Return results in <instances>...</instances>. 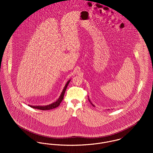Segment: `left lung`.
<instances>
[{
    "instance_id": "8db88e82",
    "label": "left lung",
    "mask_w": 153,
    "mask_h": 153,
    "mask_svg": "<svg viewBox=\"0 0 153 153\" xmlns=\"http://www.w3.org/2000/svg\"><path fill=\"white\" fill-rule=\"evenodd\" d=\"M88 101H89V102H90V103L92 104V106L95 107V105H94V104H92V103L91 102V101H90V100H89V97H88Z\"/></svg>"
}]
</instances>
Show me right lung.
Instances as JSON below:
<instances>
[{"label": "right lung", "instance_id": "add662e5", "mask_svg": "<svg viewBox=\"0 0 153 153\" xmlns=\"http://www.w3.org/2000/svg\"><path fill=\"white\" fill-rule=\"evenodd\" d=\"M71 80H69L67 83L66 84L65 87L63 89V91L59 97V98L55 101L53 103L51 104H49V105H45V106H33V105H29L30 107L32 108H33L35 109H41V110H49V109H53V108H55L56 107H58L59 104H61V102H62V101L64 99V94H65V92L66 89V88L68 87V85L69 84V82H70Z\"/></svg>", "mask_w": 153, "mask_h": 153}]
</instances>
